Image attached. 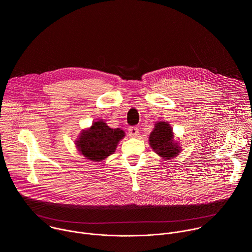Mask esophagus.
Here are the masks:
<instances>
[{
  "mask_svg": "<svg viewBox=\"0 0 252 252\" xmlns=\"http://www.w3.org/2000/svg\"><path fill=\"white\" fill-rule=\"evenodd\" d=\"M139 134V131H138V128L135 127V126H131L128 128V135L130 137H136L137 135Z\"/></svg>",
  "mask_w": 252,
  "mask_h": 252,
  "instance_id": "esophagus-1",
  "label": "esophagus"
}]
</instances>
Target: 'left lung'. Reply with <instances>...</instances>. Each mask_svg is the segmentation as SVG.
<instances>
[{
  "mask_svg": "<svg viewBox=\"0 0 252 252\" xmlns=\"http://www.w3.org/2000/svg\"><path fill=\"white\" fill-rule=\"evenodd\" d=\"M174 133L167 122H157L150 134V146L153 151L163 160H170L181 155L183 148L181 142L174 140Z\"/></svg>",
  "mask_w": 252,
  "mask_h": 252,
  "instance_id": "1",
  "label": "left lung"
}]
</instances>
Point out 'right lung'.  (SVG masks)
Masks as SVG:
<instances>
[{
	"mask_svg": "<svg viewBox=\"0 0 252 252\" xmlns=\"http://www.w3.org/2000/svg\"><path fill=\"white\" fill-rule=\"evenodd\" d=\"M125 135L126 132L122 128H112L103 120H98L90 127L83 129L75 143L77 150L86 159L102 161L116 152Z\"/></svg>",
	"mask_w": 252,
	"mask_h": 252,
	"instance_id": "1",
	"label": "right lung"
}]
</instances>
